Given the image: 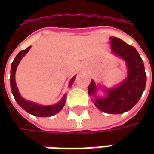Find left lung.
<instances>
[{
  "mask_svg": "<svg viewBox=\"0 0 154 154\" xmlns=\"http://www.w3.org/2000/svg\"><path fill=\"white\" fill-rule=\"evenodd\" d=\"M111 53L125 62L128 74L119 85L112 88L99 87L91 80L88 94L94 105L101 111L108 114H122L135 106L142 96L146 86V73L142 58L134 48L116 37H110ZM100 88L105 97L96 96Z\"/></svg>",
  "mask_w": 154,
  "mask_h": 154,
  "instance_id": "obj_1",
  "label": "left lung"
}]
</instances>
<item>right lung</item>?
<instances>
[{"mask_svg": "<svg viewBox=\"0 0 154 154\" xmlns=\"http://www.w3.org/2000/svg\"><path fill=\"white\" fill-rule=\"evenodd\" d=\"M31 46L28 47L25 50H21L17 56L15 57V59L13 61L11 64V92L13 96L15 97L16 102L19 104V106L23 108L25 111H27L28 113L31 114L33 116H38V117H49V116H53L58 113L63 108L65 102H66V94H64V96L62 97L57 104L55 105H51V106H43V105H39V104L35 103L30 100H27L24 99L23 97L20 96V94L19 92L18 88L16 86V82H15V72H16V68L18 67L20 62L21 60L25 54H27L29 50L30 49ZM76 76H74L72 79L70 80L69 82V87H71L72 83H73L74 80H75Z\"/></svg>", "mask_w": 154, "mask_h": 154, "instance_id": "right-lung-1", "label": "right lung"}]
</instances>
